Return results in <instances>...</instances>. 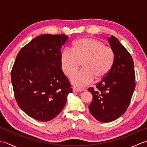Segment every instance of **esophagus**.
Instances as JSON below:
<instances>
[{"label":"esophagus","mask_w":147,"mask_h":147,"mask_svg":"<svg viewBox=\"0 0 147 147\" xmlns=\"http://www.w3.org/2000/svg\"><path fill=\"white\" fill-rule=\"evenodd\" d=\"M73 91L74 92H82L83 90L81 89V88H76V87H73Z\"/></svg>","instance_id":"obj_1"}]
</instances>
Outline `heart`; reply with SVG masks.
Segmentation results:
<instances>
[{
    "instance_id": "1",
    "label": "heart",
    "mask_w": 147,
    "mask_h": 147,
    "mask_svg": "<svg viewBox=\"0 0 147 147\" xmlns=\"http://www.w3.org/2000/svg\"><path fill=\"white\" fill-rule=\"evenodd\" d=\"M114 53L111 47L105 46L100 40L83 38L76 40L71 49H65L61 54L62 69L71 76L78 69L82 62L83 69L72 76L74 85L85 86L94 78L100 80L107 75L113 65Z\"/></svg>"
}]
</instances>
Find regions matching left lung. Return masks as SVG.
Wrapping results in <instances>:
<instances>
[{"mask_svg": "<svg viewBox=\"0 0 147 147\" xmlns=\"http://www.w3.org/2000/svg\"><path fill=\"white\" fill-rule=\"evenodd\" d=\"M114 53L111 71L96 85L88 88L93 95L90 113L102 123L113 121L127 110L135 88L134 62L128 51L114 36L108 38Z\"/></svg>", "mask_w": 147, "mask_h": 147, "instance_id": "left-lung-1", "label": "left lung"}]
</instances>
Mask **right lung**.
Returning a JSON list of instances; mask_svg holds the SVG:
<instances>
[{"instance_id":"1","label":"right lung","mask_w":147,"mask_h":147,"mask_svg":"<svg viewBox=\"0 0 147 147\" xmlns=\"http://www.w3.org/2000/svg\"><path fill=\"white\" fill-rule=\"evenodd\" d=\"M65 35L43 34L22 48L11 77L16 100L30 117L40 121L55 118L73 89L62 70L61 49Z\"/></svg>"}]
</instances>
